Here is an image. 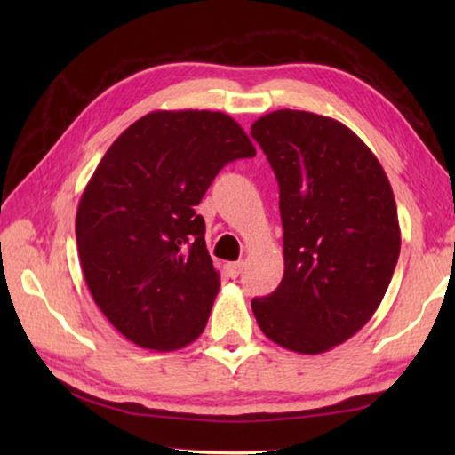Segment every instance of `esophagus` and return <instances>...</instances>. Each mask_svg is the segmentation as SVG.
I'll list each match as a JSON object with an SVG mask.
<instances>
[{
  "label": "esophagus",
  "mask_w": 455,
  "mask_h": 455,
  "mask_svg": "<svg viewBox=\"0 0 455 455\" xmlns=\"http://www.w3.org/2000/svg\"><path fill=\"white\" fill-rule=\"evenodd\" d=\"M243 267H244L243 262H233V264H227V266H225L227 274H228L230 277H238V274L243 272Z\"/></svg>",
  "instance_id": "34e87169"
}]
</instances>
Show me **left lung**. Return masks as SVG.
Here are the masks:
<instances>
[{"mask_svg": "<svg viewBox=\"0 0 455 455\" xmlns=\"http://www.w3.org/2000/svg\"><path fill=\"white\" fill-rule=\"evenodd\" d=\"M279 183L283 279L252 299L269 340L323 354L370 321L401 252L397 205L387 173L340 121L279 109L254 121Z\"/></svg>", "mask_w": 455, "mask_h": 455, "instance_id": "left-lung-1", "label": "left lung"}]
</instances>
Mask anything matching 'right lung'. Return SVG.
Returning a JSON list of instances; mask_svg holds the SVG:
<instances>
[{
    "label": "right lung",
    "instance_id": "add662e5",
    "mask_svg": "<svg viewBox=\"0 0 455 455\" xmlns=\"http://www.w3.org/2000/svg\"><path fill=\"white\" fill-rule=\"evenodd\" d=\"M220 111H152L124 129L76 212L82 272L100 311L140 347L172 352L205 331L220 277L196 207L225 164L252 158Z\"/></svg>",
    "mask_w": 455,
    "mask_h": 455
}]
</instances>
